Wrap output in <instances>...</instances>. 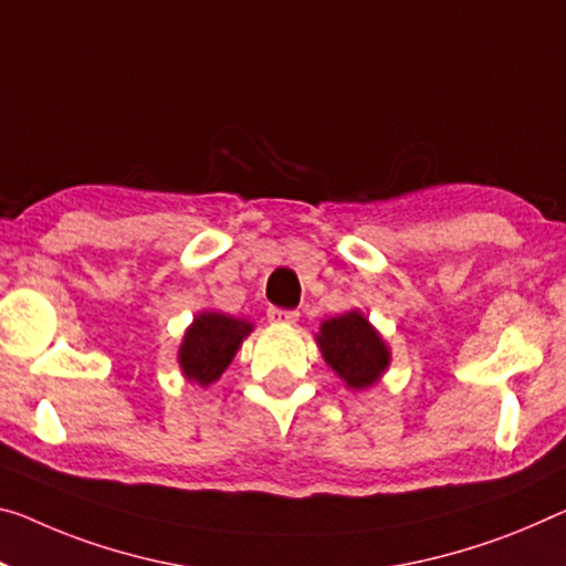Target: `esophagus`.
Masks as SVG:
<instances>
[{
	"label": "esophagus",
	"mask_w": 566,
	"mask_h": 566,
	"mask_svg": "<svg viewBox=\"0 0 566 566\" xmlns=\"http://www.w3.org/2000/svg\"><path fill=\"white\" fill-rule=\"evenodd\" d=\"M268 318H271L273 324H295V321H298V311L268 308Z\"/></svg>",
	"instance_id": "34e87169"
}]
</instances>
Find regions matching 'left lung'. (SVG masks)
<instances>
[{
	"label": "left lung",
	"mask_w": 566,
	"mask_h": 566,
	"mask_svg": "<svg viewBox=\"0 0 566 566\" xmlns=\"http://www.w3.org/2000/svg\"><path fill=\"white\" fill-rule=\"evenodd\" d=\"M316 342L328 367L354 392L377 385L389 367V349L385 338L359 311H349L324 321Z\"/></svg>",
	"instance_id": "1"
}]
</instances>
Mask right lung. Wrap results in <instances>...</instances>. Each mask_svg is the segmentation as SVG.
I'll use <instances>...</instances> for the list:
<instances>
[{
  "instance_id": "right-lung-1",
  "label": "right lung",
  "mask_w": 566,
  "mask_h": 566,
  "mask_svg": "<svg viewBox=\"0 0 566 566\" xmlns=\"http://www.w3.org/2000/svg\"><path fill=\"white\" fill-rule=\"evenodd\" d=\"M253 332V324L242 318L224 316L217 311H205L195 316L179 346V367L189 381L210 387L222 377L238 354L242 338Z\"/></svg>"
}]
</instances>
